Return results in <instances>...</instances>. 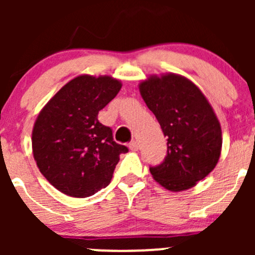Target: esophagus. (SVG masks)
<instances>
[{
	"label": "esophagus",
	"mask_w": 255,
	"mask_h": 255,
	"mask_svg": "<svg viewBox=\"0 0 255 255\" xmlns=\"http://www.w3.org/2000/svg\"><path fill=\"white\" fill-rule=\"evenodd\" d=\"M138 148H139V144H138L137 140H132V142L129 143V149H130V150L135 151V150H138Z\"/></svg>",
	"instance_id": "obj_1"
}]
</instances>
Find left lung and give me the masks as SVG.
I'll return each instance as SVG.
<instances>
[{"instance_id": "8db88e82", "label": "left lung", "mask_w": 255, "mask_h": 255, "mask_svg": "<svg viewBox=\"0 0 255 255\" xmlns=\"http://www.w3.org/2000/svg\"><path fill=\"white\" fill-rule=\"evenodd\" d=\"M139 92L168 138L163 163L150 166L154 180L177 192L194 187L217 165L222 149L220 121L201 90L177 74L150 75Z\"/></svg>"}]
</instances>
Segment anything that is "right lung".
<instances>
[{
	"instance_id": "obj_1",
	"label": "right lung",
	"mask_w": 255,
	"mask_h": 255,
	"mask_svg": "<svg viewBox=\"0 0 255 255\" xmlns=\"http://www.w3.org/2000/svg\"><path fill=\"white\" fill-rule=\"evenodd\" d=\"M122 84L109 75H79L42 109L32 132L33 156L45 179L63 194L89 197L111 182L120 154L112 129L97 120Z\"/></svg>"
}]
</instances>
